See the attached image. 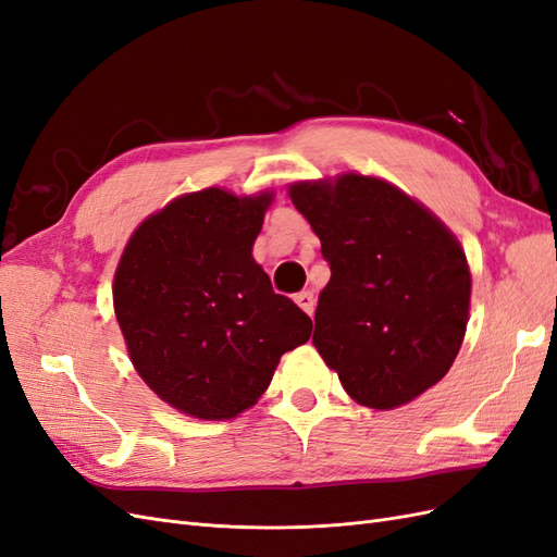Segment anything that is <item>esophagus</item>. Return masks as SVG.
Segmentation results:
<instances>
[{
    "label": "esophagus",
    "mask_w": 557,
    "mask_h": 557,
    "mask_svg": "<svg viewBox=\"0 0 557 557\" xmlns=\"http://www.w3.org/2000/svg\"><path fill=\"white\" fill-rule=\"evenodd\" d=\"M295 301H297L301 311H307L309 315H313V309H315V297H313V293H311V290L299 293V295L295 297Z\"/></svg>",
    "instance_id": "1"
}]
</instances>
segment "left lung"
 <instances>
[{
    "mask_svg": "<svg viewBox=\"0 0 557 557\" xmlns=\"http://www.w3.org/2000/svg\"><path fill=\"white\" fill-rule=\"evenodd\" d=\"M288 193L332 272L313 346L362 407L387 411L423 395L465 339L471 274L460 242L374 176L299 181Z\"/></svg>",
    "mask_w": 557,
    "mask_h": 557,
    "instance_id": "1",
    "label": "left lung"
}]
</instances>
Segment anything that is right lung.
I'll list each match as a JSON object with an SVG mask.
<instances>
[{
	"instance_id": "1",
	"label": "right lung",
	"mask_w": 557,
	"mask_h": 557,
	"mask_svg": "<svg viewBox=\"0 0 557 557\" xmlns=\"http://www.w3.org/2000/svg\"><path fill=\"white\" fill-rule=\"evenodd\" d=\"M272 193L176 197L132 234L113 278L129 360L174 409L230 420L260 399L311 318L252 260Z\"/></svg>"
}]
</instances>
